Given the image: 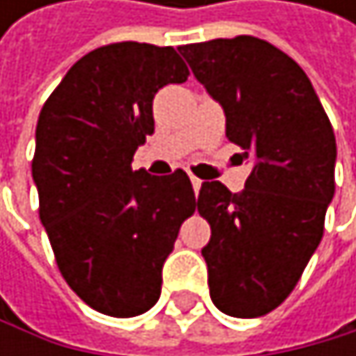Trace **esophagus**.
<instances>
[{
    "mask_svg": "<svg viewBox=\"0 0 356 356\" xmlns=\"http://www.w3.org/2000/svg\"><path fill=\"white\" fill-rule=\"evenodd\" d=\"M190 181H192V188H194V192L198 194V190H200V186H202V181L198 179V177H194V175H190Z\"/></svg>",
    "mask_w": 356,
    "mask_h": 356,
    "instance_id": "34e87169",
    "label": "esophagus"
}]
</instances>
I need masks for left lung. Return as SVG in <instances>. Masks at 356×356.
I'll list each match as a JSON object with an SVG mask.
<instances>
[{
    "instance_id": "8db88e82",
    "label": "left lung",
    "mask_w": 356,
    "mask_h": 356,
    "mask_svg": "<svg viewBox=\"0 0 356 356\" xmlns=\"http://www.w3.org/2000/svg\"><path fill=\"white\" fill-rule=\"evenodd\" d=\"M222 106L226 136L252 162L245 190L204 181L198 213L209 295L228 316L256 318L291 295L316 252L335 192V134L307 74L254 35L179 47Z\"/></svg>"
}]
</instances>
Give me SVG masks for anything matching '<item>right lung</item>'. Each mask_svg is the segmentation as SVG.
<instances>
[{"mask_svg": "<svg viewBox=\"0 0 356 356\" xmlns=\"http://www.w3.org/2000/svg\"><path fill=\"white\" fill-rule=\"evenodd\" d=\"M188 74L172 47H100L67 70L38 117L31 177L40 220L67 286L108 316L156 305L164 261L196 209L184 170H132L156 128V93Z\"/></svg>", "mask_w": 356, "mask_h": 356, "instance_id": "right-lung-1", "label": "right lung"}]
</instances>
